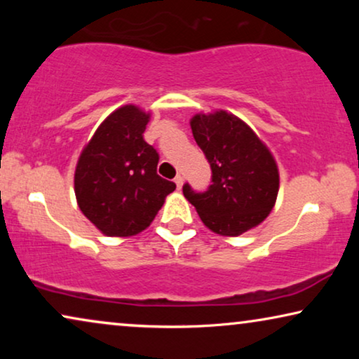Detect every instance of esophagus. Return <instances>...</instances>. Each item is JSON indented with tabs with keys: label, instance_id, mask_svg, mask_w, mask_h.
Instances as JSON below:
<instances>
[{
	"label": "esophagus",
	"instance_id": "34e87169",
	"mask_svg": "<svg viewBox=\"0 0 359 359\" xmlns=\"http://www.w3.org/2000/svg\"><path fill=\"white\" fill-rule=\"evenodd\" d=\"M175 183H176V188L181 189V188H183L184 178H183V176H181V175H178V176H176V178H175Z\"/></svg>",
	"mask_w": 359,
	"mask_h": 359
}]
</instances>
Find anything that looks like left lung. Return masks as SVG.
<instances>
[{"label":"left lung","instance_id":"left-lung-1","mask_svg":"<svg viewBox=\"0 0 359 359\" xmlns=\"http://www.w3.org/2000/svg\"><path fill=\"white\" fill-rule=\"evenodd\" d=\"M196 144L212 170L205 193L183 186L205 227L224 237H238L268 217L276 204L279 170L264 142L232 112H199L189 121Z\"/></svg>","mask_w":359,"mask_h":359}]
</instances>
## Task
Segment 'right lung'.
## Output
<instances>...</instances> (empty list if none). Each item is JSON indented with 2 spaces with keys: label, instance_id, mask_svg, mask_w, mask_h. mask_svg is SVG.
I'll list each match as a JSON object with an SVG mask.
<instances>
[{
  "label": "right lung",
  "instance_id": "1",
  "mask_svg": "<svg viewBox=\"0 0 359 359\" xmlns=\"http://www.w3.org/2000/svg\"><path fill=\"white\" fill-rule=\"evenodd\" d=\"M150 112L112 111L83 147L75 196L85 217L107 237H132L154 222L176 184L156 175L158 154L144 139Z\"/></svg>",
  "mask_w": 359,
  "mask_h": 359
}]
</instances>
